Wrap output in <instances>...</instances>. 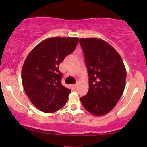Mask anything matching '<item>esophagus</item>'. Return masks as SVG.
Returning <instances> with one entry per match:
<instances>
[{"mask_svg":"<svg viewBox=\"0 0 147 147\" xmlns=\"http://www.w3.org/2000/svg\"><path fill=\"white\" fill-rule=\"evenodd\" d=\"M73 88H74V89H76V88H77V84H74Z\"/></svg>","mask_w":147,"mask_h":147,"instance_id":"34e87169","label":"esophagus"}]
</instances>
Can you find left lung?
<instances>
[{"label": "left lung", "mask_w": 147, "mask_h": 147, "mask_svg": "<svg viewBox=\"0 0 147 147\" xmlns=\"http://www.w3.org/2000/svg\"><path fill=\"white\" fill-rule=\"evenodd\" d=\"M89 76V90L80 98L94 116L106 114L123 94L126 71L119 53L107 42L97 38L80 39Z\"/></svg>", "instance_id": "obj_1"}]
</instances>
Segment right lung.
<instances>
[{"label":"right lung","instance_id":"add662e5","mask_svg":"<svg viewBox=\"0 0 147 147\" xmlns=\"http://www.w3.org/2000/svg\"><path fill=\"white\" fill-rule=\"evenodd\" d=\"M79 39L52 37L35 46L26 58L22 83L32 104L39 110L52 113L65 105L71 90L61 83L59 65L75 50Z\"/></svg>","mask_w":147,"mask_h":147}]
</instances>
